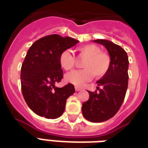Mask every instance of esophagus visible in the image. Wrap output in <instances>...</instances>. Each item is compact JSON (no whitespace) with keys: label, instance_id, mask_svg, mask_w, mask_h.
Listing matches in <instances>:
<instances>
[{"label":"esophagus","instance_id":"esophagus-1","mask_svg":"<svg viewBox=\"0 0 148 148\" xmlns=\"http://www.w3.org/2000/svg\"><path fill=\"white\" fill-rule=\"evenodd\" d=\"M75 90H76V91H81V90H82V88H80V87L78 86H75Z\"/></svg>","mask_w":148,"mask_h":148}]
</instances>
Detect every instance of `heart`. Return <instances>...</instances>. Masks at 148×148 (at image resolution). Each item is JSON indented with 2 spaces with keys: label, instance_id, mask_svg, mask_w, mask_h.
Returning a JSON list of instances; mask_svg holds the SVG:
<instances>
[{
  "label": "heart",
  "instance_id": "1",
  "mask_svg": "<svg viewBox=\"0 0 148 148\" xmlns=\"http://www.w3.org/2000/svg\"><path fill=\"white\" fill-rule=\"evenodd\" d=\"M81 57L85 58L82 63L83 69L73 71L66 74L65 81L77 86H82L90 81L94 75L96 77H102L108 72L111 59L109 55L101 51L99 47L94 44H86L77 48ZM74 58L71 52L65 50L59 56V63L65 71H70L74 67Z\"/></svg>",
  "mask_w": 148,
  "mask_h": 148
}]
</instances>
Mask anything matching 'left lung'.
Wrapping results in <instances>:
<instances>
[{"mask_svg":"<svg viewBox=\"0 0 148 148\" xmlns=\"http://www.w3.org/2000/svg\"><path fill=\"white\" fill-rule=\"evenodd\" d=\"M93 42L103 45L109 52L111 64L109 71L97 82L99 92H90L89 100L82 104L84 117L97 123L109 120L118 112L124 101L128 83V58L121 47L106 39Z\"/></svg>","mask_w":148,"mask_h":148,"instance_id":"obj_1","label":"left lung"}]
</instances>
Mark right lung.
<instances>
[{"instance_id": "add662e5", "label": "right lung", "mask_w": 148, "mask_h": 148, "mask_svg": "<svg viewBox=\"0 0 148 148\" xmlns=\"http://www.w3.org/2000/svg\"><path fill=\"white\" fill-rule=\"evenodd\" d=\"M78 42L54 34L38 39L28 49L21 66V90L28 107L40 116L59 117L65 110L66 99L75 92L72 84L62 88L55 84L63 77L60 54Z\"/></svg>"}]
</instances>
